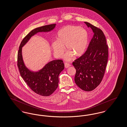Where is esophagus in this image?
<instances>
[{
    "mask_svg": "<svg viewBox=\"0 0 127 127\" xmlns=\"http://www.w3.org/2000/svg\"><path fill=\"white\" fill-rule=\"evenodd\" d=\"M64 65H65V67L66 68H68V67H69L70 66H71V65H70V64H69V63H66V62L65 63Z\"/></svg>",
    "mask_w": 127,
    "mask_h": 127,
    "instance_id": "esophagus-1",
    "label": "esophagus"
}]
</instances>
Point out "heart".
Instances as JSON below:
<instances>
[{"label":"heart","instance_id":"b5f03b06","mask_svg":"<svg viewBox=\"0 0 127 127\" xmlns=\"http://www.w3.org/2000/svg\"><path fill=\"white\" fill-rule=\"evenodd\" d=\"M88 38V33L84 28L79 26H66L58 32L57 40L52 41L51 45L55 55L59 58L63 55L64 46H65L67 52L64 58L69 61L72 55L78 57L85 53Z\"/></svg>","mask_w":127,"mask_h":127}]
</instances>
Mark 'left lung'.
I'll use <instances>...</instances> for the list:
<instances>
[{"mask_svg": "<svg viewBox=\"0 0 127 127\" xmlns=\"http://www.w3.org/2000/svg\"><path fill=\"white\" fill-rule=\"evenodd\" d=\"M94 35L85 53L73 62L76 70L75 82L85 91H91L101 83L104 76L108 58V46L103 32L88 22Z\"/></svg>", "mask_w": 127, "mask_h": 127, "instance_id": "8db88e82", "label": "left lung"}]
</instances>
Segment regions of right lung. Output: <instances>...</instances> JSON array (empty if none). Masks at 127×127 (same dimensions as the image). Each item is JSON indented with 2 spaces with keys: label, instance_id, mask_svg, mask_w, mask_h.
Here are the masks:
<instances>
[{
  "label": "right lung",
  "instance_id": "1",
  "mask_svg": "<svg viewBox=\"0 0 127 127\" xmlns=\"http://www.w3.org/2000/svg\"><path fill=\"white\" fill-rule=\"evenodd\" d=\"M56 24L43 26L31 31L21 41L17 54V66L21 76L26 84L36 94L43 96H48L58 87L59 76L64 68L61 60L49 62L38 72H32L26 67L22 57V49L32 36L39 32H48L52 30Z\"/></svg>",
  "mask_w": 127,
  "mask_h": 127
}]
</instances>
